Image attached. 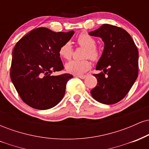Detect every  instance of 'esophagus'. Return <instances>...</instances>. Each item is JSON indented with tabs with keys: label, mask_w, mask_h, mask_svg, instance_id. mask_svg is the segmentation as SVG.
Listing matches in <instances>:
<instances>
[{
	"label": "esophagus",
	"mask_w": 149,
	"mask_h": 149,
	"mask_svg": "<svg viewBox=\"0 0 149 149\" xmlns=\"http://www.w3.org/2000/svg\"><path fill=\"white\" fill-rule=\"evenodd\" d=\"M78 77H79L81 79H84V78H85V77H86V76H85V75H80V76H78Z\"/></svg>",
	"instance_id": "obj_1"
}]
</instances>
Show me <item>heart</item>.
Wrapping results in <instances>:
<instances>
[{
  "label": "heart",
  "mask_w": 149,
  "mask_h": 149,
  "mask_svg": "<svg viewBox=\"0 0 149 149\" xmlns=\"http://www.w3.org/2000/svg\"><path fill=\"white\" fill-rule=\"evenodd\" d=\"M77 43L85 49L83 57L90 58L92 61H97L100 57V51L96 45V40L86 33H80L76 38ZM73 49L69 42H65L59 49L61 57L69 60L73 55ZM91 63L88 59L72 60L66 64V69L69 73L81 74L90 69Z\"/></svg>",
  "instance_id": "obj_1"
}]
</instances>
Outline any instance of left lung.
I'll return each instance as SVG.
<instances>
[{"mask_svg":"<svg viewBox=\"0 0 149 149\" xmlns=\"http://www.w3.org/2000/svg\"><path fill=\"white\" fill-rule=\"evenodd\" d=\"M102 38L104 49L93 74L97 85L90 91L92 97L104 104H113L127 95L139 72V52L129 33L120 27L104 24L89 33Z\"/></svg>","mask_w":149,"mask_h":149,"instance_id":"left-lung-1","label":"left lung"}]
</instances>
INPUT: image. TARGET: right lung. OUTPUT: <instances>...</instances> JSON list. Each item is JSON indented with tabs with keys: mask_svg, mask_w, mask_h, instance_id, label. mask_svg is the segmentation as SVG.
Masks as SVG:
<instances>
[{
	"mask_svg": "<svg viewBox=\"0 0 149 149\" xmlns=\"http://www.w3.org/2000/svg\"><path fill=\"white\" fill-rule=\"evenodd\" d=\"M74 33L54 32L44 27L31 31L13 51L10 78L22 100L29 107L46 110L62 100L72 75L51 73L64 69L59 49Z\"/></svg>",
	"mask_w": 149,
	"mask_h": 149,
	"instance_id": "add662e5",
	"label": "right lung"
}]
</instances>
